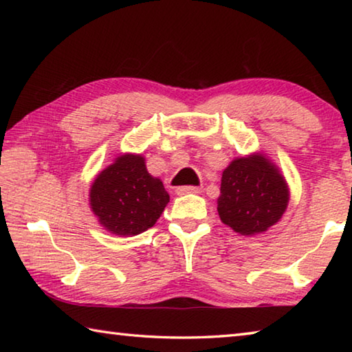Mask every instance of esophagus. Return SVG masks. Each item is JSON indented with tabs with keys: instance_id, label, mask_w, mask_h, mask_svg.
Masks as SVG:
<instances>
[{
	"instance_id": "esophagus-1",
	"label": "esophagus",
	"mask_w": 352,
	"mask_h": 352,
	"mask_svg": "<svg viewBox=\"0 0 352 352\" xmlns=\"http://www.w3.org/2000/svg\"><path fill=\"white\" fill-rule=\"evenodd\" d=\"M199 192H201V188H199V186H180V188H177V194L178 195L199 194Z\"/></svg>"
}]
</instances>
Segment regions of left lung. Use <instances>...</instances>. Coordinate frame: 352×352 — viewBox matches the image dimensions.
<instances>
[{"instance_id":"1","label":"left lung","mask_w":352,"mask_h":352,"mask_svg":"<svg viewBox=\"0 0 352 352\" xmlns=\"http://www.w3.org/2000/svg\"><path fill=\"white\" fill-rule=\"evenodd\" d=\"M287 204V183L262 155L237 158L223 170L217 211L236 233H262L281 219Z\"/></svg>"}]
</instances>
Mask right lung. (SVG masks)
<instances>
[{"mask_svg":"<svg viewBox=\"0 0 352 352\" xmlns=\"http://www.w3.org/2000/svg\"><path fill=\"white\" fill-rule=\"evenodd\" d=\"M168 204V190L148 174L141 155L118 157L90 189L93 212L100 225L116 236H136L148 230Z\"/></svg>","mask_w":352,"mask_h":352,"instance_id":"add662e5","label":"right lung"}]
</instances>
